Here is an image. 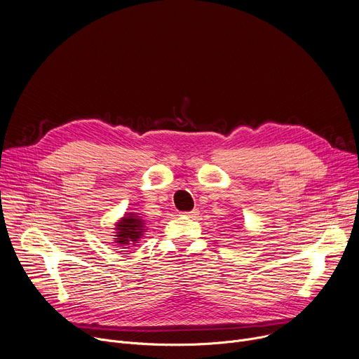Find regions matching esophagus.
Listing matches in <instances>:
<instances>
[{
    "label": "esophagus",
    "mask_w": 359,
    "mask_h": 359,
    "mask_svg": "<svg viewBox=\"0 0 359 359\" xmlns=\"http://www.w3.org/2000/svg\"><path fill=\"white\" fill-rule=\"evenodd\" d=\"M198 214H199L198 210H194V211H189V212H183L184 217H191V218H195Z\"/></svg>",
    "instance_id": "1"
}]
</instances>
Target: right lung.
<instances>
[{"mask_svg":"<svg viewBox=\"0 0 359 359\" xmlns=\"http://www.w3.org/2000/svg\"><path fill=\"white\" fill-rule=\"evenodd\" d=\"M144 221L137 214H125V217L116 224V243H119L121 246L135 244L144 234Z\"/></svg>","mask_w":359,"mask_h":359,"instance_id":"obj_1","label":"right lung"}]
</instances>
